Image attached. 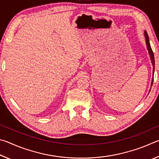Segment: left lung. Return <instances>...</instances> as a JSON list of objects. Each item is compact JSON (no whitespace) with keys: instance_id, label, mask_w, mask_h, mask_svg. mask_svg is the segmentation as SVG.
<instances>
[{"instance_id":"1","label":"left lung","mask_w":159,"mask_h":159,"mask_svg":"<svg viewBox=\"0 0 159 159\" xmlns=\"http://www.w3.org/2000/svg\"><path fill=\"white\" fill-rule=\"evenodd\" d=\"M144 36H145V39H146V43L147 45V49L149 50V53L151 57V60H152V65H153V75H154V67H155V63H154V52H153L152 48H151V45L149 43V36H148V34L147 33V31H144ZM153 81H154V79L152 80V86L153 85Z\"/></svg>"}]
</instances>
